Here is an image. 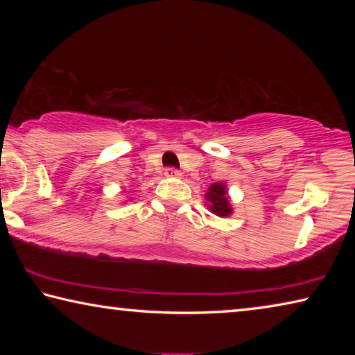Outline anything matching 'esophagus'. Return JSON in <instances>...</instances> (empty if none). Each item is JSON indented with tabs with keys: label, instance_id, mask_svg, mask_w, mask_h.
<instances>
[{
	"label": "esophagus",
	"instance_id": "esophagus-1",
	"mask_svg": "<svg viewBox=\"0 0 355 355\" xmlns=\"http://www.w3.org/2000/svg\"><path fill=\"white\" fill-rule=\"evenodd\" d=\"M164 175L166 177H171V178H175V177L182 175V172H180L178 169H175V167H167V169L164 171Z\"/></svg>",
	"mask_w": 355,
	"mask_h": 355
}]
</instances>
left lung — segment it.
I'll return each instance as SVG.
<instances>
[{"label": "left lung", "mask_w": 355, "mask_h": 355, "mask_svg": "<svg viewBox=\"0 0 355 355\" xmlns=\"http://www.w3.org/2000/svg\"><path fill=\"white\" fill-rule=\"evenodd\" d=\"M207 200L211 202L209 209H211L216 216H219V218H225V216L232 213L230 203H228V199H227L225 184L222 183L211 184V188H209V192L207 194Z\"/></svg>", "instance_id": "obj_1"}]
</instances>
